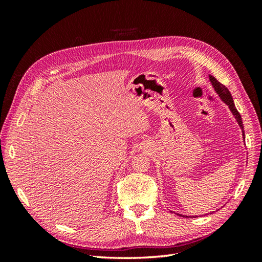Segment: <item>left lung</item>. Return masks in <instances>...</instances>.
I'll list each match as a JSON object with an SVG mask.
<instances>
[{
  "label": "left lung",
  "mask_w": 262,
  "mask_h": 262,
  "mask_svg": "<svg viewBox=\"0 0 262 262\" xmlns=\"http://www.w3.org/2000/svg\"><path fill=\"white\" fill-rule=\"evenodd\" d=\"M209 81H210V83H211V86L214 88L215 92H216L217 94H219L220 99L227 105V107H229V109H230V111L232 113V115L234 116L235 120L237 121L238 126H240V128H241L242 136H243V140H244V138H246V135H244V127H243L242 118H241V115L238 114V111H237L236 108H235V104H234V101H233V98H232L231 92H230L229 90H227V88H226L225 85H223L221 82L217 81L214 76L209 75ZM179 215H180V216H183V215H181V214H179Z\"/></svg>",
  "instance_id": "left-lung-1"
}]
</instances>
